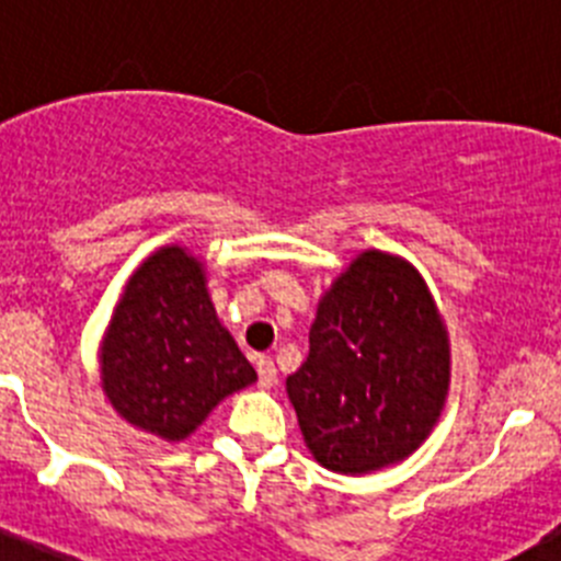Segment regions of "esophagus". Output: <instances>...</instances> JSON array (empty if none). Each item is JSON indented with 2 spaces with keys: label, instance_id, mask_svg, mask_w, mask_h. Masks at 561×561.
Wrapping results in <instances>:
<instances>
[{
  "label": "esophagus",
  "instance_id": "esophagus-1",
  "mask_svg": "<svg viewBox=\"0 0 561 561\" xmlns=\"http://www.w3.org/2000/svg\"><path fill=\"white\" fill-rule=\"evenodd\" d=\"M255 368H257V385H261V388H272V385L277 381L275 362H272L270 356H261Z\"/></svg>",
  "mask_w": 561,
  "mask_h": 561
}]
</instances>
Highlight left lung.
Listing matches in <instances>:
<instances>
[{
    "mask_svg": "<svg viewBox=\"0 0 561 561\" xmlns=\"http://www.w3.org/2000/svg\"><path fill=\"white\" fill-rule=\"evenodd\" d=\"M449 388V342L419 272L368 250L336 277L286 379L304 438L325 469L376 472L421 447Z\"/></svg>",
    "mask_w": 561,
    "mask_h": 561,
    "instance_id": "obj_1",
    "label": "left lung"
}]
</instances>
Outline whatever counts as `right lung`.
Here are the masks:
<instances>
[{
	"label": "right lung",
	"mask_w": 561,
	"mask_h": 561,
	"mask_svg": "<svg viewBox=\"0 0 561 561\" xmlns=\"http://www.w3.org/2000/svg\"><path fill=\"white\" fill-rule=\"evenodd\" d=\"M101 376L128 424L168 440L187 438L225 396L257 379L182 247H162L131 275L103 336Z\"/></svg>",
	"instance_id": "1"
}]
</instances>
